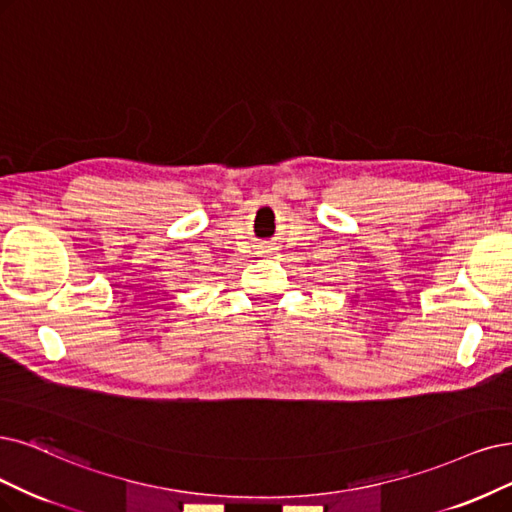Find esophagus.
<instances>
[{
  "label": "esophagus",
  "instance_id": "obj_1",
  "mask_svg": "<svg viewBox=\"0 0 512 512\" xmlns=\"http://www.w3.org/2000/svg\"><path fill=\"white\" fill-rule=\"evenodd\" d=\"M266 253H270V251H266Z\"/></svg>",
  "mask_w": 512,
  "mask_h": 512
}]
</instances>
